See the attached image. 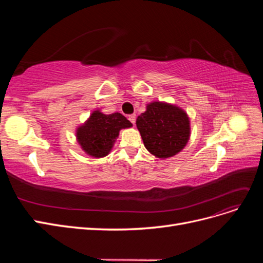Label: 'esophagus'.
I'll return each instance as SVG.
<instances>
[{
  "mask_svg": "<svg viewBox=\"0 0 263 263\" xmlns=\"http://www.w3.org/2000/svg\"><path fill=\"white\" fill-rule=\"evenodd\" d=\"M128 119H129L132 124H134V125H135V123H136V115H135V114L129 115V116H128Z\"/></svg>",
  "mask_w": 263,
  "mask_h": 263,
  "instance_id": "obj_1",
  "label": "esophagus"
}]
</instances>
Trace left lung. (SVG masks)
I'll list each match as a JSON object with an SVG mask.
<instances>
[{"mask_svg":"<svg viewBox=\"0 0 263 263\" xmlns=\"http://www.w3.org/2000/svg\"><path fill=\"white\" fill-rule=\"evenodd\" d=\"M146 149L158 158L179 154L190 139V119L182 108L162 102L147 105L136 121Z\"/></svg>","mask_w":263,"mask_h":263,"instance_id":"1","label":"left lung"}]
</instances>
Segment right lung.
Listing matches in <instances>:
<instances>
[{
  "mask_svg": "<svg viewBox=\"0 0 263 263\" xmlns=\"http://www.w3.org/2000/svg\"><path fill=\"white\" fill-rule=\"evenodd\" d=\"M132 126L133 124L121 113L106 115L94 110L89 119L77 129V139L87 155L102 158L112 150L119 130Z\"/></svg>",
  "mask_w": 263,
  "mask_h": 263,
  "instance_id": "obj_1",
  "label": "right lung"
}]
</instances>
